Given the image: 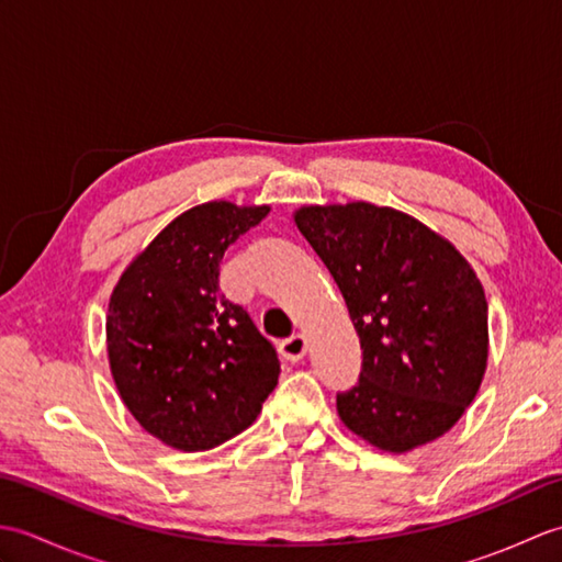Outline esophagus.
I'll use <instances>...</instances> for the list:
<instances>
[{"label":"esophagus","mask_w":562,"mask_h":562,"mask_svg":"<svg viewBox=\"0 0 562 562\" xmlns=\"http://www.w3.org/2000/svg\"><path fill=\"white\" fill-rule=\"evenodd\" d=\"M306 350H308V342H306V338L302 336V333H294L292 338L280 342V355L288 362H300L302 357L306 355Z\"/></svg>","instance_id":"1"}]
</instances>
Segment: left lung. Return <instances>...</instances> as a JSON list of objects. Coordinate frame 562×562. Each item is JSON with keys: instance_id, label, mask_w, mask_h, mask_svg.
Segmentation results:
<instances>
[{"instance_id": "obj_1", "label": "left lung", "mask_w": 562, "mask_h": 562, "mask_svg": "<svg viewBox=\"0 0 562 562\" xmlns=\"http://www.w3.org/2000/svg\"><path fill=\"white\" fill-rule=\"evenodd\" d=\"M292 220L350 312L360 384L338 396L352 435L405 453L459 423L487 369V302L449 238L401 210L352 200L302 205Z\"/></svg>"}]
</instances>
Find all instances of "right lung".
<instances>
[{"instance_id":"right-lung-1","label":"right lung","mask_w":562,"mask_h":562,"mask_svg":"<svg viewBox=\"0 0 562 562\" xmlns=\"http://www.w3.org/2000/svg\"><path fill=\"white\" fill-rule=\"evenodd\" d=\"M270 205L212 200L171 220L117 278L105 350L125 408L176 451H207L256 423L280 364L241 306L220 294V262Z\"/></svg>"}]
</instances>
